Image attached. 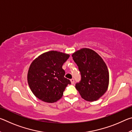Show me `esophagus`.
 <instances>
[{
	"instance_id": "obj_1",
	"label": "esophagus",
	"mask_w": 132,
	"mask_h": 132,
	"mask_svg": "<svg viewBox=\"0 0 132 132\" xmlns=\"http://www.w3.org/2000/svg\"><path fill=\"white\" fill-rule=\"evenodd\" d=\"M70 81H71V84H74V83H75V80H74V79H70Z\"/></svg>"
}]
</instances>
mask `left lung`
<instances>
[{
    "mask_svg": "<svg viewBox=\"0 0 132 132\" xmlns=\"http://www.w3.org/2000/svg\"><path fill=\"white\" fill-rule=\"evenodd\" d=\"M72 57L81 74L76 88L86 101H96L108 89L109 72L105 63L98 53L88 48L76 51Z\"/></svg>",
    "mask_w": 132,
    "mask_h": 132,
    "instance_id": "8db88e82",
    "label": "left lung"
}]
</instances>
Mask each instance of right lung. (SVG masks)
<instances>
[{
    "label": "right lung",
    "instance_id": "right-lung-1",
    "mask_svg": "<svg viewBox=\"0 0 132 132\" xmlns=\"http://www.w3.org/2000/svg\"><path fill=\"white\" fill-rule=\"evenodd\" d=\"M70 55L50 51L36 58L29 68L27 80L33 94L44 102L53 103L61 99L71 82L64 77L62 66Z\"/></svg>",
    "mask_w": 132,
    "mask_h": 132
}]
</instances>
